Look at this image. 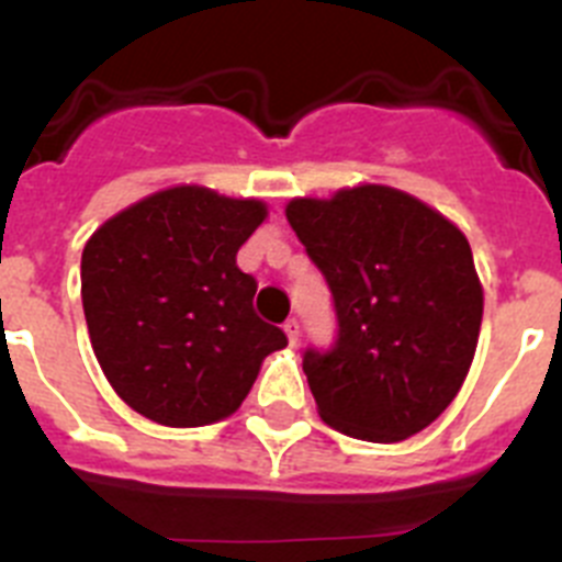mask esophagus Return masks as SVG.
I'll use <instances>...</instances> for the list:
<instances>
[{
  "instance_id": "34e87169",
  "label": "esophagus",
  "mask_w": 562,
  "mask_h": 562,
  "mask_svg": "<svg viewBox=\"0 0 562 562\" xmlns=\"http://www.w3.org/2000/svg\"><path fill=\"white\" fill-rule=\"evenodd\" d=\"M284 331H286V337H290V346H295V342H297V335H301V326H297L295 317H290V321H286V324H284Z\"/></svg>"
}]
</instances>
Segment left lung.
Returning <instances> with one entry per match:
<instances>
[{"instance_id":"obj_1","label":"left lung","mask_w":562,"mask_h":562,"mask_svg":"<svg viewBox=\"0 0 562 562\" xmlns=\"http://www.w3.org/2000/svg\"><path fill=\"white\" fill-rule=\"evenodd\" d=\"M286 220L335 306V342L304 349L321 419L362 441L428 428L479 342L484 292L464 233L385 186L292 200Z\"/></svg>"}]
</instances>
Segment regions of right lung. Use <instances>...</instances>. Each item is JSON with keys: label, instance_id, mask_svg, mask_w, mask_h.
<instances>
[{"label": "right lung", "instance_id": "right-lung-1", "mask_svg": "<svg viewBox=\"0 0 562 562\" xmlns=\"http://www.w3.org/2000/svg\"><path fill=\"white\" fill-rule=\"evenodd\" d=\"M267 216L256 200L171 188L98 227L81 256L89 340L126 405L171 428L241 405L286 335L252 310L236 252Z\"/></svg>", "mask_w": 562, "mask_h": 562}]
</instances>
